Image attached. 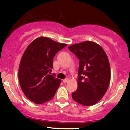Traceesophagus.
Wrapping results in <instances>:
<instances>
[{"instance_id":"1","label":"esophagus","mask_w":130,"mask_h":130,"mask_svg":"<svg viewBox=\"0 0 130 130\" xmlns=\"http://www.w3.org/2000/svg\"><path fill=\"white\" fill-rule=\"evenodd\" d=\"M68 81H69V79H64V80H63V82L64 83L68 82Z\"/></svg>"}]
</instances>
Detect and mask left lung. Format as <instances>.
Wrapping results in <instances>:
<instances>
[{
  "label": "left lung",
  "mask_w": 130,
  "mask_h": 130,
  "mask_svg": "<svg viewBox=\"0 0 130 130\" xmlns=\"http://www.w3.org/2000/svg\"><path fill=\"white\" fill-rule=\"evenodd\" d=\"M68 49L80 60L78 87L72 98L84 106L93 105L102 98L110 85V65L107 54L91 41L71 45Z\"/></svg>",
  "instance_id": "8db88e82"
}]
</instances>
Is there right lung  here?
<instances>
[{"label":"right lung","instance_id":"add662e5","mask_svg":"<svg viewBox=\"0 0 130 130\" xmlns=\"http://www.w3.org/2000/svg\"><path fill=\"white\" fill-rule=\"evenodd\" d=\"M46 37L34 39L23 53L18 71L23 93L31 101L42 104L51 100L61 80L51 74L56 54L67 46Z\"/></svg>","mask_w":130,"mask_h":130}]
</instances>
